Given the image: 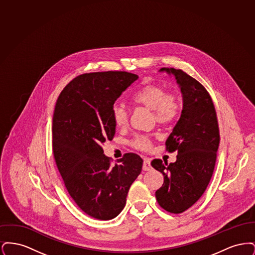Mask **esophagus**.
<instances>
[{
    "label": "esophagus",
    "mask_w": 255,
    "mask_h": 255,
    "mask_svg": "<svg viewBox=\"0 0 255 255\" xmlns=\"http://www.w3.org/2000/svg\"><path fill=\"white\" fill-rule=\"evenodd\" d=\"M142 169L144 171H149V170L152 169V166H151V162L148 158H144L143 159V165H142Z\"/></svg>",
    "instance_id": "34e87169"
}]
</instances>
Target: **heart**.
Listing matches in <instances>:
<instances>
[{"label": "heart", "mask_w": 255, "mask_h": 255, "mask_svg": "<svg viewBox=\"0 0 255 255\" xmlns=\"http://www.w3.org/2000/svg\"><path fill=\"white\" fill-rule=\"evenodd\" d=\"M133 104L153 111L155 121L165 125L174 122L182 109L181 99L178 95L167 93L166 89L157 84H149L139 89L133 97ZM113 119L118 127H124L128 123V112L126 108L116 104L113 107ZM132 145L139 150H148L151 142L146 135H136L132 140Z\"/></svg>", "instance_id": "b5f03b06"}]
</instances>
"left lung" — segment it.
<instances>
[{
    "label": "left lung",
    "instance_id": "1",
    "mask_svg": "<svg viewBox=\"0 0 255 255\" xmlns=\"http://www.w3.org/2000/svg\"><path fill=\"white\" fill-rule=\"evenodd\" d=\"M159 72L175 76L183 106L165 142L168 152L177 151V160L167 164L156 158L151 165L164 177L156 191L158 205L179 214L194 205L210 182L220 143L218 121L213 101L199 81L182 70L162 68Z\"/></svg>",
    "mask_w": 255,
    "mask_h": 255
}]
</instances>
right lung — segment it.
Listing matches in <instances>:
<instances>
[{
    "label": "right lung",
    "instance_id": "obj_1",
    "mask_svg": "<svg viewBox=\"0 0 255 255\" xmlns=\"http://www.w3.org/2000/svg\"><path fill=\"white\" fill-rule=\"evenodd\" d=\"M138 78L127 72L84 73L61 92L52 118V150L69 194L86 214L97 220L117 217L142 158L126 153L111 165L102 145L116 133L113 107Z\"/></svg>",
    "mask_w": 255,
    "mask_h": 255
}]
</instances>
